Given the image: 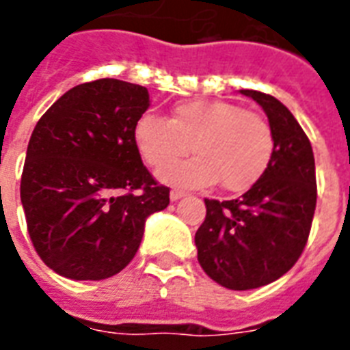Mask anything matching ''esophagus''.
I'll return each instance as SVG.
<instances>
[{
	"label": "esophagus",
	"mask_w": 350,
	"mask_h": 350,
	"mask_svg": "<svg viewBox=\"0 0 350 350\" xmlns=\"http://www.w3.org/2000/svg\"><path fill=\"white\" fill-rule=\"evenodd\" d=\"M187 193H183V191H178V189H174V191H170V200L172 202H178V200L185 198Z\"/></svg>",
	"instance_id": "obj_1"
}]
</instances>
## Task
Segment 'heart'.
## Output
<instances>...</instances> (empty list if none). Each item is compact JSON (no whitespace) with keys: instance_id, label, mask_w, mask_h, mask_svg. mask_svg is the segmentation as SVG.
Masks as SVG:
<instances>
[{"instance_id":"obj_1","label":"heart","mask_w":350,"mask_h":350,"mask_svg":"<svg viewBox=\"0 0 350 350\" xmlns=\"http://www.w3.org/2000/svg\"><path fill=\"white\" fill-rule=\"evenodd\" d=\"M133 139L152 167L174 161L193 146L196 157L157 172L165 183L209 187L220 180L233 193L250 189L270 167L275 152L273 130L262 116L217 98L178 104L170 119L145 113L135 122Z\"/></svg>"}]
</instances>
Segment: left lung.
Instances as JSON below:
<instances>
[{
    "label": "left lung",
    "instance_id": "obj_1",
    "mask_svg": "<svg viewBox=\"0 0 350 350\" xmlns=\"http://www.w3.org/2000/svg\"><path fill=\"white\" fill-rule=\"evenodd\" d=\"M240 93L268 116L275 152L240 198L205 200L194 244L213 281L229 290H253L284 275L305 250L316 211V163L306 133L281 100L253 90Z\"/></svg>",
    "mask_w": 350,
    "mask_h": 350
}]
</instances>
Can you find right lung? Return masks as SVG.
I'll list each match as a JSON object with an SVG mask.
<instances>
[{"mask_svg": "<svg viewBox=\"0 0 350 350\" xmlns=\"http://www.w3.org/2000/svg\"><path fill=\"white\" fill-rule=\"evenodd\" d=\"M146 88L100 79L64 93L34 126L21 174L27 229L58 275L103 281L137 253L146 218L169 205L141 161L133 128Z\"/></svg>", "mask_w": 350, "mask_h": 350, "instance_id": "right-lung-1", "label": "right lung"}]
</instances>
